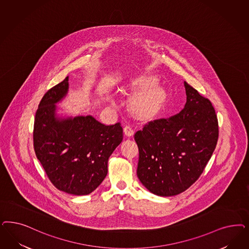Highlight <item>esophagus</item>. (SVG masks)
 <instances>
[{
	"label": "esophagus",
	"mask_w": 249,
	"mask_h": 249,
	"mask_svg": "<svg viewBox=\"0 0 249 249\" xmlns=\"http://www.w3.org/2000/svg\"><path fill=\"white\" fill-rule=\"evenodd\" d=\"M124 135L126 136V137H133L134 136V130L133 128L130 126V125H125L124 127Z\"/></svg>",
	"instance_id": "1"
}]
</instances>
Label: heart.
I'll return each instance as SVG.
<instances>
[{"label": "heart", "mask_w": 249, "mask_h": 249, "mask_svg": "<svg viewBox=\"0 0 249 249\" xmlns=\"http://www.w3.org/2000/svg\"><path fill=\"white\" fill-rule=\"evenodd\" d=\"M150 83L146 80H137L132 83L133 87L145 88ZM160 91L158 88L144 89L137 94L131 102V110L140 117H145L158 110L160 105Z\"/></svg>", "instance_id": "1"}]
</instances>
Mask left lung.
I'll return each mask as SVG.
<instances>
[{"label": "left lung", "instance_id": "1", "mask_svg": "<svg viewBox=\"0 0 249 249\" xmlns=\"http://www.w3.org/2000/svg\"><path fill=\"white\" fill-rule=\"evenodd\" d=\"M184 108L169 118L150 121L135 134L139 149L137 177L159 196L183 193L199 178L218 140L212 103L184 81Z\"/></svg>", "mask_w": 249, "mask_h": 249}]
</instances>
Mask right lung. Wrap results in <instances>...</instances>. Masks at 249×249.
Instances as JSON below:
<instances>
[{
  "label": "right lung",
  "mask_w": 249,
  "mask_h": 249,
  "mask_svg": "<svg viewBox=\"0 0 249 249\" xmlns=\"http://www.w3.org/2000/svg\"><path fill=\"white\" fill-rule=\"evenodd\" d=\"M69 90V77L48 89L36 112L34 148L57 190L87 195L103 182L108 160L123 140L120 123L105 125L91 115L59 117L56 104Z\"/></svg>",
  "instance_id": "add662e5"
}]
</instances>
